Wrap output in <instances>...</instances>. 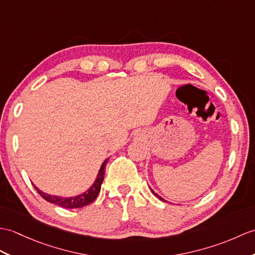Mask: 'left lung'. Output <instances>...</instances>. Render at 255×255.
<instances>
[{"mask_svg": "<svg viewBox=\"0 0 255 255\" xmlns=\"http://www.w3.org/2000/svg\"><path fill=\"white\" fill-rule=\"evenodd\" d=\"M151 191H152V193H153V194H154V195H155V197H156V198H158V199H159V200H161V201H165V200H164L163 198H161V197H159V195H158L157 193H155L154 191H153V190H152V189H151ZM165 202H166V201H165Z\"/></svg>", "mask_w": 255, "mask_h": 255, "instance_id": "1", "label": "left lung"}]
</instances>
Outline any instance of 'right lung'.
<instances>
[{
  "label": "right lung",
  "mask_w": 255,
  "mask_h": 255,
  "mask_svg": "<svg viewBox=\"0 0 255 255\" xmlns=\"http://www.w3.org/2000/svg\"><path fill=\"white\" fill-rule=\"evenodd\" d=\"M109 158L105 159L103 162V164L101 165V168L99 170V174L96 181L93 182V185L88 189V190L84 193H81L79 195H76V197H70V198H63V197H56V195H51L44 193L39 189L34 187L35 190L38 191V193L42 197L44 200H46L47 202L60 205L62 208L65 209H79V208H84L86 205H89L90 203H92L94 200L97 199L98 194L100 193L101 190V185H102L103 179H104V175H105V166L106 163H108Z\"/></svg>",
  "instance_id": "1"
}]
</instances>
